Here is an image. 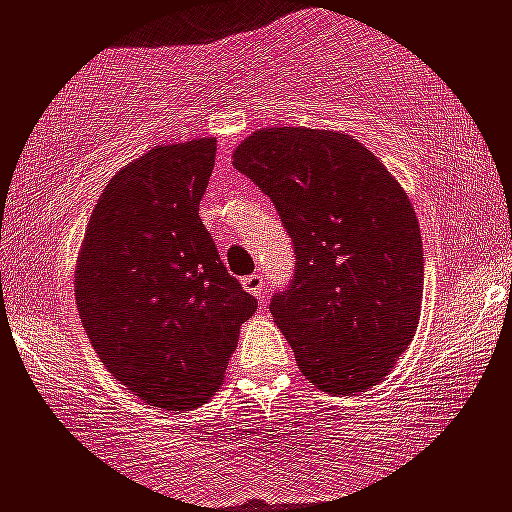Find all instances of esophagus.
Wrapping results in <instances>:
<instances>
[{
    "label": "esophagus",
    "instance_id": "1",
    "mask_svg": "<svg viewBox=\"0 0 512 512\" xmlns=\"http://www.w3.org/2000/svg\"><path fill=\"white\" fill-rule=\"evenodd\" d=\"M244 289L249 294H254L256 299H261L263 294H266V277H263V273H254V275H249V277H244Z\"/></svg>",
    "mask_w": 512,
    "mask_h": 512
}]
</instances>
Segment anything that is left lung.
Returning <instances> with one entry per match:
<instances>
[{
    "instance_id": "8db88e82",
    "label": "left lung",
    "mask_w": 512,
    "mask_h": 512,
    "mask_svg": "<svg viewBox=\"0 0 512 512\" xmlns=\"http://www.w3.org/2000/svg\"><path fill=\"white\" fill-rule=\"evenodd\" d=\"M232 166L268 194L294 242L292 287L270 313L299 370L327 394L375 387L420 320L425 261L408 194L337 130H256Z\"/></svg>"
}]
</instances>
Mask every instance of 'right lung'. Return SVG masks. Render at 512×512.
Instances as JSON below:
<instances>
[{
  "label": "right lung",
  "mask_w": 512,
  "mask_h": 512,
  "mask_svg": "<svg viewBox=\"0 0 512 512\" xmlns=\"http://www.w3.org/2000/svg\"><path fill=\"white\" fill-rule=\"evenodd\" d=\"M213 161L216 140L199 137L123 166L94 206L75 266V301L99 361L166 410L211 399L256 311L199 218Z\"/></svg>",
  "instance_id": "right-lung-1"
}]
</instances>
